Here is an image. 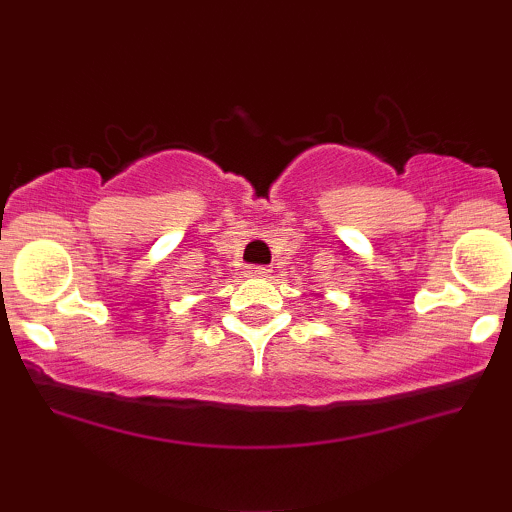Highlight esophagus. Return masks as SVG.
I'll use <instances>...</instances> for the list:
<instances>
[{
  "label": "esophagus",
  "instance_id": "1",
  "mask_svg": "<svg viewBox=\"0 0 512 512\" xmlns=\"http://www.w3.org/2000/svg\"><path fill=\"white\" fill-rule=\"evenodd\" d=\"M248 276H269V269L255 264V267H248Z\"/></svg>",
  "mask_w": 512,
  "mask_h": 512
}]
</instances>
